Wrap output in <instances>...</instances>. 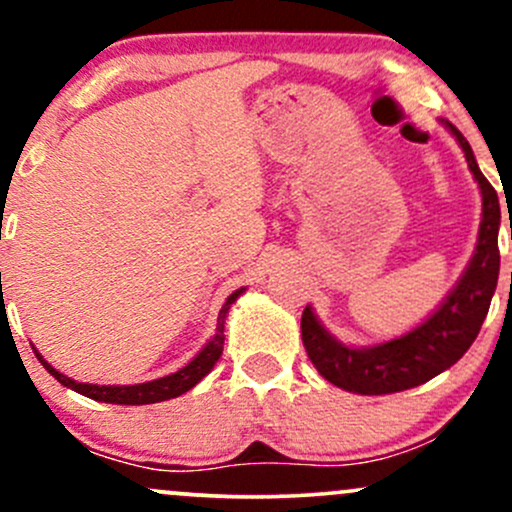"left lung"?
Returning a JSON list of instances; mask_svg holds the SVG:
<instances>
[{
  "instance_id": "8db88e82",
  "label": "left lung",
  "mask_w": 512,
  "mask_h": 512,
  "mask_svg": "<svg viewBox=\"0 0 512 512\" xmlns=\"http://www.w3.org/2000/svg\"><path fill=\"white\" fill-rule=\"evenodd\" d=\"M443 127L462 146L467 166L481 190V223L477 248L457 284L452 286L443 303L414 330L402 337L370 346H351L339 342L317 320L315 310L305 305L301 317V334L308 358L317 373L332 385L356 395H390L409 387L424 385L438 373L448 370L467 354L486 320L493 293L498 284V228H501V204L496 190L484 178L474 158L472 146L462 132L448 120Z\"/></svg>"
}]
</instances>
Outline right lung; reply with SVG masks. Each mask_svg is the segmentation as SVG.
<instances>
[{"mask_svg":"<svg viewBox=\"0 0 512 512\" xmlns=\"http://www.w3.org/2000/svg\"><path fill=\"white\" fill-rule=\"evenodd\" d=\"M243 293H245V289H238L226 298V303H223L221 310H219V320H216L214 337H211L209 342L202 346V351H199V354L192 358L190 363H185V366H182L180 370H175V373L163 375V378L149 380V383H137V385L76 383V380L67 378V375L60 373L57 368H52L50 363L45 361L43 356H40V351L35 349V346H33V351H35V356H38V361L43 363L45 370H48V373L57 380V383L69 387V390L79 392V395L96 399V402L132 404V407H137V404L166 402V399L180 397V395H185L187 390H192V387H195L199 380H202L204 375H207L209 370L216 366V361H219L221 354H223V339H226V334H223V325H226L228 310H231V305L236 303L238 296H243Z\"/></svg>","mask_w":512,"mask_h":512,"instance_id":"1","label":"right lung"}]
</instances>
